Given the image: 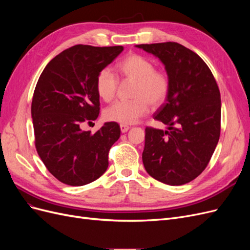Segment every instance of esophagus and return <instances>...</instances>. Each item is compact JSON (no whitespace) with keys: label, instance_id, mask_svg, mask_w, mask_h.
Returning a JSON list of instances; mask_svg holds the SVG:
<instances>
[{"label":"esophagus","instance_id":"obj_1","mask_svg":"<svg viewBox=\"0 0 250 250\" xmlns=\"http://www.w3.org/2000/svg\"><path fill=\"white\" fill-rule=\"evenodd\" d=\"M120 128H121V131H122L123 133H125V132H127L128 130H129V126H128V125L121 124V125H120Z\"/></svg>","mask_w":250,"mask_h":250}]
</instances>
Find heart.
<instances>
[{
	"label": "heart",
	"instance_id": "obj_1",
	"mask_svg": "<svg viewBox=\"0 0 250 250\" xmlns=\"http://www.w3.org/2000/svg\"><path fill=\"white\" fill-rule=\"evenodd\" d=\"M116 70L122 78L135 82L130 101H117L103 112L108 122L129 125L137 122L152 107L162 105L169 94V79L164 72L154 70L150 59L135 53L126 55L116 64ZM118 79L108 69L99 72L96 79V90L100 99L111 101L116 96Z\"/></svg>",
	"mask_w": 250,
	"mask_h": 250
}]
</instances>
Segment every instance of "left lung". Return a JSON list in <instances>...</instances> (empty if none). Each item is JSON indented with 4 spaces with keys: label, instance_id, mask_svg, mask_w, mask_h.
<instances>
[{
    "label": "left lung",
    "instance_id": "1",
    "mask_svg": "<svg viewBox=\"0 0 250 250\" xmlns=\"http://www.w3.org/2000/svg\"><path fill=\"white\" fill-rule=\"evenodd\" d=\"M157 57L169 79V94L153 115L167 128L147 127L143 164L169 186L190 183L206 169L220 137L221 99L207 63L177 42L137 44Z\"/></svg>",
    "mask_w": 250,
    "mask_h": 250
}]
</instances>
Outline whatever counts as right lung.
I'll list each match as a JSON object with an SVG mask.
<instances>
[{"label":"right lung","mask_w":250,"mask_h":250,"mask_svg":"<svg viewBox=\"0 0 250 250\" xmlns=\"http://www.w3.org/2000/svg\"><path fill=\"white\" fill-rule=\"evenodd\" d=\"M123 50L76 44L53 58L37 81L31 105L35 147L49 172L65 185H87L107 170L119 124L104 123L94 134L81 125L99 116L97 76Z\"/></svg>","instance_id":"right-lung-1"}]
</instances>
